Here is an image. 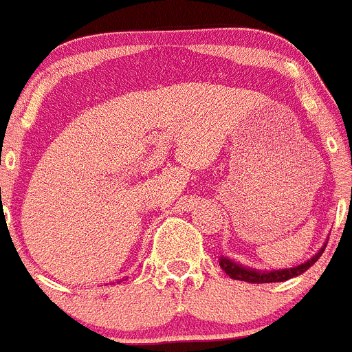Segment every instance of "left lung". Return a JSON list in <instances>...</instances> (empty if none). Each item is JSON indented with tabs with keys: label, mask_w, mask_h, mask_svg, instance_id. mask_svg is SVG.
Masks as SVG:
<instances>
[{
	"label": "left lung",
	"mask_w": 352,
	"mask_h": 352,
	"mask_svg": "<svg viewBox=\"0 0 352 352\" xmlns=\"http://www.w3.org/2000/svg\"><path fill=\"white\" fill-rule=\"evenodd\" d=\"M327 245L314 255L311 261L304 262V264H298L295 267L290 269H274V271H257V269H250V267H245L241 264H236L232 262L231 258H226L221 257L219 258V264H221L222 271L232 278V280H238V281H246V283H280V281H287L290 278H295V276L302 274L305 272L318 258L321 257V254L324 252Z\"/></svg>",
	"instance_id": "left-lung-1"
}]
</instances>
